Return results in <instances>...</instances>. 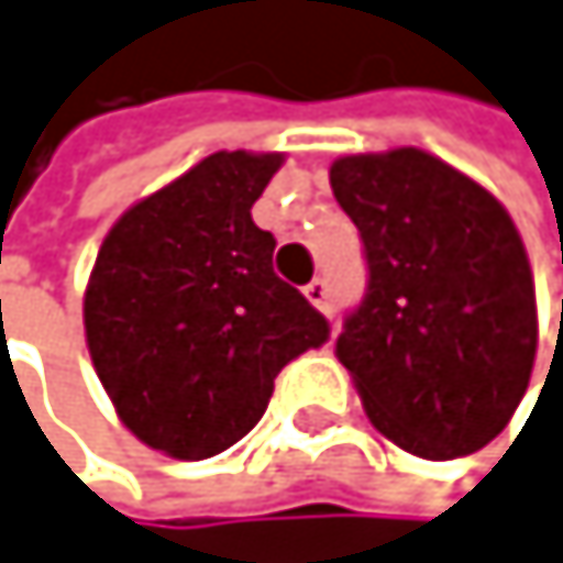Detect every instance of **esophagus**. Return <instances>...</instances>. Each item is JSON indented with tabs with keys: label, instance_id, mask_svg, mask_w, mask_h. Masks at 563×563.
I'll return each instance as SVG.
<instances>
[{
	"label": "esophagus",
	"instance_id": "esophagus-1",
	"mask_svg": "<svg viewBox=\"0 0 563 563\" xmlns=\"http://www.w3.org/2000/svg\"><path fill=\"white\" fill-rule=\"evenodd\" d=\"M303 294H307V300L313 303V307H328V297H331V287H328V279L323 276H317V279H310V284L303 287Z\"/></svg>",
	"mask_w": 563,
	"mask_h": 563
}]
</instances>
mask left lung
<instances>
[{
    "mask_svg": "<svg viewBox=\"0 0 563 563\" xmlns=\"http://www.w3.org/2000/svg\"><path fill=\"white\" fill-rule=\"evenodd\" d=\"M331 188L367 263L338 338L367 419L412 456H470L517 412L537 354L533 276L514 219L419 147L341 158Z\"/></svg>",
    "mask_w": 563,
    "mask_h": 563,
    "instance_id": "obj_1",
    "label": "left lung"
}]
</instances>
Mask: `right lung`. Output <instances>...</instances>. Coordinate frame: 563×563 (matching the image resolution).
Returning a JSON list of instances; mask_svg holds the SVG:
<instances>
[{"mask_svg": "<svg viewBox=\"0 0 563 563\" xmlns=\"http://www.w3.org/2000/svg\"><path fill=\"white\" fill-rule=\"evenodd\" d=\"M284 155L216 151L107 232L84 297L87 347L121 422L175 460H209L266 412L284 367L331 323L273 273L250 216Z\"/></svg>", "mask_w": 563, "mask_h": 563, "instance_id": "right-lung-1", "label": "right lung"}]
</instances>
